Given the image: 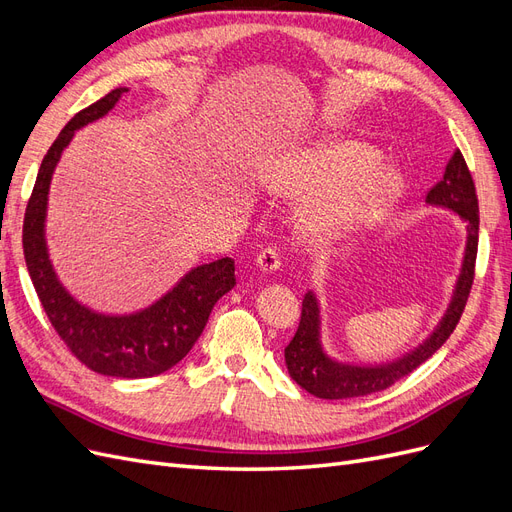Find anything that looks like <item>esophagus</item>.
Here are the masks:
<instances>
[{
  "label": "esophagus",
  "mask_w": 512,
  "mask_h": 512,
  "mask_svg": "<svg viewBox=\"0 0 512 512\" xmlns=\"http://www.w3.org/2000/svg\"><path fill=\"white\" fill-rule=\"evenodd\" d=\"M256 265L260 267V271H277L282 267V254L280 247H265L258 256H256Z\"/></svg>",
  "instance_id": "34e87169"
}]
</instances>
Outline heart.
<instances>
[{"instance_id":"1","label":"heart","mask_w":512,"mask_h":512,"mask_svg":"<svg viewBox=\"0 0 512 512\" xmlns=\"http://www.w3.org/2000/svg\"><path fill=\"white\" fill-rule=\"evenodd\" d=\"M380 153L359 141H324L286 160L275 170L271 188L294 200L331 198L309 222L318 241H331L346 228L378 213L401 192L393 168H376Z\"/></svg>"}]
</instances>
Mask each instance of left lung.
<instances>
[{"label": "left lung", "mask_w": 512, "mask_h": 512, "mask_svg": "<svg viewBox=\"0 0 512 512\" xmlns=\"http://www.w3.org/2000/svg\"><path fill=\"white\" fill-rule=\"evenodd\" d=\"M427 203L453 209L463 220L468 222V245L466 258H463V269L457 282L455 297L448 307L446 316L442 318L440 327L431 333V337L423 346H418L404 359L391 365L380 367H352L331 361L320 348V316L318 303L312 292L305 294L299 329L290 339L284 350L286 365L292 380L307 393L320 399H346V397H363L389 389L391 384L423 365L429 356L436 352L451 333L455 331L457 322L466 309L470 290L474 284L476 269V252H478V198L476 188L470 175V168L463 160L461 151L455 149L444 170V177L427 192Z\"/></svg>", "instance_id": "obj_1"}]
</instances>
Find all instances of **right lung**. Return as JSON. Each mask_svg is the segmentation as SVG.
Segmentation results:
<instances>
[{
	"instance_id": "1",
	"label": "right lung",
	"mask_w": 512,
	"mask_h": 512,
	"mask_svg": "<svg viewBox=\"0 0 512 512\" xmlns=\"http://www.w3.org/2000/svg\"><path fill=\"white\" fill-rule=\"evenodd\" d=\"M126 91V87L113 89L76 113L46 151L25 209L23 254L46 316L76 359L102 376L151 378L164 374L192 350L213 305L237 284L235 260L220 258L192 269L173 290L143 312L104 316L74 301L59 284L44 241L46 198L61 151L72 141L74 130L104 117Z\"/></svg>"
}]
</instances>
